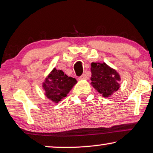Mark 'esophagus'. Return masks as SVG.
Segmentation results:
<instances>
[{"label": "esophagus", "mask_w": 153, "mask_h": 153, "mask_svg": "<svg viewBox=\"0 0 153 153\" xmlns=\"http://www.w3.org/2000/svg\"><path fill=\"white\" fill-rule=\"evenodd\" d=\"M87 79H88V77H87V76H86V74H83L82 76H81L79 78V79H80V80H87Z\"/></svg>", "instance_id": "obj_1"}]
</instances>
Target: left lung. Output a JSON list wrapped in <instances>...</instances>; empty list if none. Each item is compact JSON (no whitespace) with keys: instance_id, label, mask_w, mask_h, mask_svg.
I'll list each match as a JSON object with an SVG mask.
<instances>
[{"instance_id":"obj_1","label":"left lung","mask_w":153,"mask_h":153,"mask_svg":"<svg viewBox=\"0 0 153 153\" xmlns=\"http://www.w3.org/2000/svg\"><path fill=\"white\" fill-rule=\"evenodd\" d=\"M91 66V84L103 97H109L119 89L120 76L114 69L105 62H92Z\"/></svg>"}]
</instances>
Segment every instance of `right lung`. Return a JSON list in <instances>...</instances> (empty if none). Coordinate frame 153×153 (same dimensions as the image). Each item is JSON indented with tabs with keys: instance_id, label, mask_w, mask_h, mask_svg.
<instances>
[{
	"instance_id": "add662e5",
	"label": "right lung",
	"mask_w": 153,
	"mask_h": 153,
	"mask_svg": "<svg viewBox=\"0 0 153 153\" xmlns=\"http://www.w3.org/2000/svg\"><path fill=\"white\" fill-rule=\"evenodd\" d=\"M76 79L68 76L62 70L54 68L42 83L45 96L52 102L58 103L62 101L76 84Z\"/></svg>"
}]
</instances>
